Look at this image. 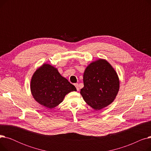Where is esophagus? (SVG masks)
Listing matches in <instances>:
<instances>
[{"instance_id":"esophagus-1","label":"esophagus","mask_w":151,"mask_h":151,"mask_svg":"<svg viewBox=\"0 0 151 151\" xmlns=\"http://www.w3.org/2000/svg\"><path fill=\"white\" fill-rule=\"evenodd\" d=\"M75 86L76 88V90L79 91V89H80V88H79V84L78 83H76V84H75Z\"/></svg>"}]
</instances>
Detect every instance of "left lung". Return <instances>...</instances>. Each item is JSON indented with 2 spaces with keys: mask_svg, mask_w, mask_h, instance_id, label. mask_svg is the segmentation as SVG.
I'll list each match as a JSON object with an SVG mask.
<instances>
[{
  "mask_svg": "<svg viewBox=\"0 0 151 151\" xmlns=\"http://www.w3.org/2000/svg\"><path fill=\"white\" fill-rule=\"evenodd\" d=\"M83 82L80 93L87 104L96 110L111 104L119 89L116 71L104 59L90 63L84 71Z\"/></svg>",
  "mask_w": 151,
  "mask_h": 151,
  "instance_id": "left-lung-1",
  "label": "left lung"
}]
</instances>
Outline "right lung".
<instances>
[{
	"instance_id": "add662e5",
	"label": "right lung",
	"mask_w": 151,
	"mask_h": 151,
	"mask_svg": "<svg viewBox=\"0 0 151 151\" xmlns=\"http://www.w3.org/2000/svg\"><path fill=\"white\" fill-rule=\"evenodd\" d=\"M30 90L35 100L48 109L57 106L66 94L76 91L75 86L49 64H43L35 71L31 80Z\"/></svg>"
}]
</instances>
